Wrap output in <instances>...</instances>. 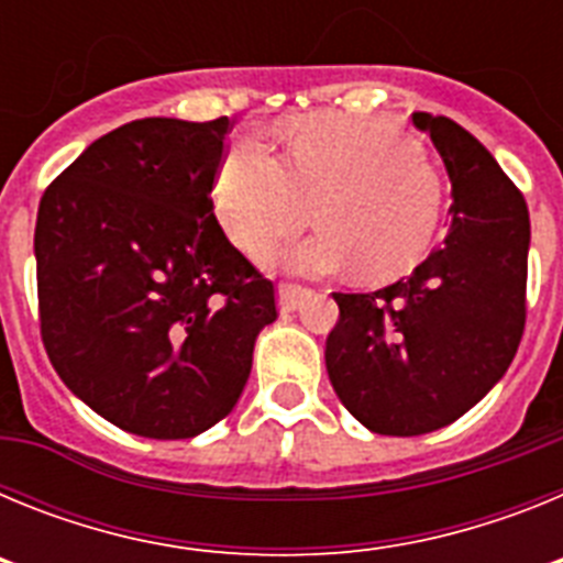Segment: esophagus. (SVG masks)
<instances>
[{
  "mask_svg": "<svg viewBox=\"0 0 563 563\" xmlns=\"http://www.w3.org/2000/svg\"><path fill=\"white\" fill-rule=\"evenodd\" d=\"M305 287L298 285H282L278 287V310L282 312H292L298 305H301V298H305Z\"/></svg>",
  "mask_w": 563,
  "mask_h": 563,
  "instance_id": "34e87169",
  "label": "esophagus"
}]
</instances>
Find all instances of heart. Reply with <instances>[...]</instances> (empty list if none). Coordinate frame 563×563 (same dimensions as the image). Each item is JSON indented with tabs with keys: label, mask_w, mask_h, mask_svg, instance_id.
Masks as SVG:
<instances>
[{
	"label": "heart",
	"mask_w": 563,
	"mask_h": 563,
	"mask_svg": "<svg viewBox=\"0 0 563 563\" xmlns=\"http://www.w3.org/2000/svg\"><path fill=\"white\" fill-rule=\"evenodd\" d=\"M213 202L245 251L305 228L316 206L324 228L273 253L278 265L298 273L357 267L366 282H391L431 247L442 186L397 123L310 114L287 132V161L256 141L233 143L217 172Z\"/></svg>",
	"instance_id": "b5f03b06"
}]
</instances>
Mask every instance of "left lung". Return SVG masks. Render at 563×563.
I'll use <instances>...</instances> for the list:
<instances>
[{"label": "left lung", "instance_id": "1", "mask_svg": "<svg viewBox=\"0 0 563 563\" xmlns=\"http://www.w3.org/2000/svg\"><path fill=\"white\" fill-rule=\"evenodd\" d=\"M411 121L449 168V233L409 278L332 292L341 316L324 352L338 400L386 437L429 434L474 409L514 361L527 318L525 197L460 123Z\"/></svg>", "mask_w": 563, "mask_h": 563}]
</instances>
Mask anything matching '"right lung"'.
<instances>
[{
	"label": "right lung",
	"mask_w": 563,
	"mask_h": 563,
	"mask_svg": "<svg viewBox=\"0 0 563 563\" xmlns=\"http://www.w3.org/2000/svg\"><path fill=\"white\" fill-rule=\"evenodd\" d=\"M231 121L143 118L89 143L38 202L53 369L129 434L188 440L228 417L276 292L228 242L213 180Z\"/></svg>",
	"instance_id": "right-lung-1"
}]
</instances>
